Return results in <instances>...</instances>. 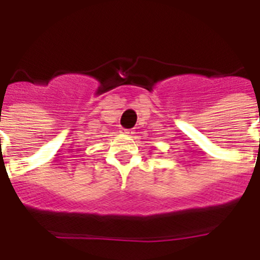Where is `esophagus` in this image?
<instances>
[{
    "mask_svg": "<svg viewBox=\"0 0 260 260\" xmlns=\"http://www.w3.org/2000/svg\"><path fill=\"white\" fill-rule=\"evenodd\" d=\"M123 134L133 135L134 134V130H133V128H123Z\"/></svg>",
    "mask_w": 260,
    "mask_h": 260,
    "instance_id": "esophagus-1",
    "label": "esophagus"
}]
</instances>
